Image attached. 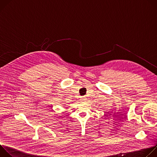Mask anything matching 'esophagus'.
<instances>
[{
    "label": "esophagus",
    "instance_id": "obj_1",
    "mask_svg": "<svg viewBox=\"0 0 157 157\" xmlns=\"http://www.w3.org/2000/svg\"><path fill=\"white\" fill-rule=\"evenodd\" d=\"M86 98L85 96H82L81 98V101H86Z\"/></svg>",
    "mask_w": 157,
    "mask_h": 157
}]
</instances>
